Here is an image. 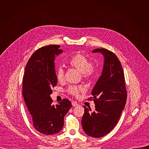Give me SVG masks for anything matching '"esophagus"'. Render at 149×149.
I'll return each mask as SVG.
<instances>
[{"label":"esophagus","instance_id":"1","mask_svg":"<svg viewBox=\"0 0 149 149\" xmlns=\"http://www.w3.org/2000/svg\"><path fill=\"white\" fill-rule=\"evenodd\" d=\"M72 105L73 107H77V106H78L79 104L76 101H72Z\"/></svg>","mask_w":149,"mask_h":149}]
</instances>
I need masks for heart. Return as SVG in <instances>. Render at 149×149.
Instances as JSON below:
<instances>
[{"label": "heart", "mask_w": 149, "mask_h": 149, "mask_svg": "<svg viewBox=\"0 0 149 149\" xmlns=\"http://www.w3.org/2000/svg\"><path fill=\"white\" fill-rule=\"evenodd\" d=\"M68 64L81 72L82 75L85 78H89L92 77L95 72V66L94 63L89 62L88 58L79 52L73 55L68 61ZM56 79L59 82H62L65 80L64 70L61 67H59L56 72ZM84 88L82 86H72L68 88L67 91L69 94L78 96L80 93L84 91Z\"/></svg>", "instance_id": "obj_1"}]
</instances>
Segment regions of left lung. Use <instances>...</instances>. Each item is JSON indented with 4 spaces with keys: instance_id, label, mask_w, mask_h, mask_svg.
<instances>
[{
    "instance_id": "1",
    "label": "left lung",
    "mask_w": 149,
    "mask_h": 149,
    "mask_svg": "<svg viewBox=\"0 0 149 149\" xmlns=\"http://www.w3.org/2000/svg\"><path fill=\"white\" fill-rule=\"evenodd\" d=\"M101 53L104 58L102 72L91 94L95 109L84 106L82 126L88 136L100 138L109 133L117 124L127 100L124 75L121 63L111 51L97 48L92 51Z\"/></svg>"
}]
</instances>
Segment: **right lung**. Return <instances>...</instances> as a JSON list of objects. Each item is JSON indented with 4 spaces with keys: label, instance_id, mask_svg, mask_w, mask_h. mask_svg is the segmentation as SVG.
I'll return each mask as SVG.
<instances>
[{
    "label": "right lung",
    "instance_id": "obj_1",
    "mask_svg": "<svg viewBox=\"0 0 149 149\" xmlns=\"http://www.w3.org/2000/svg\"><path fill=\"white\" fill-rule=\"evenodd\" d=\"M59 45L39 48L31 56L23 79V96L32 116L34 128L45 135L59 133L63 127V118L72 104L67 99L55 105L50 95L57 79L55 70V55L63 52Z\"/></svg>",
    "mask_w": 149,
    "mask_h": 149
}]
</instances>
